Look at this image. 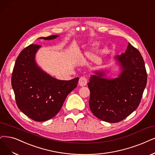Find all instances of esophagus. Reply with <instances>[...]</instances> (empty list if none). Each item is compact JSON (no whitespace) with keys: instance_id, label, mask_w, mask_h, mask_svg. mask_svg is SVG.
I'll return each mask as SVG.
<instances>
[{"instance_id":"34e87169","label":"esophagus","mask_w":155,"mask_h":155,"mask_svg":"<svg viewBox=\"0 0 155 155\" xmlns=\"http://www.w3.org/2000/svg\"><path fill=\"white\" fill-rule=\"evenodd\" d=\"M78 84L81 86H85V85H86L87 84V78H85V77H81L79 79Z\"/></svg>"}]
</instances>
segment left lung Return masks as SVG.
<instances>
[{"instance_id": "obj_1", "label": "left lung", "mask_w": 155, "mask_h": 155, "mask_svg": "<svg viewBox=\"0 0 155 155\" xmlns=\"http://www.w3.org/2000/svg\"><path fill=\"white\" fill-rule=\"evenodd\" d=\"M116 59L122 69L119 77L104 78V73L95 71L87 84L91 112L102 121L112 123L137 109L147 84L144 61L136 48L128 43L125 52Z\"/></svg>"}]
</instances>
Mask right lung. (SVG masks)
<instances>
[{"instance_id": "obj_1", "label": "right lung", "mask_w": 155, "mask_h": 155, "mask_svg": "<svg viewBox=\"0 0 155 155\" xmlns=\"http://www.w3.org/2000/svg\"><path fill=\"white\" fill-rule=\"evenodd\" d=\"M58 37L40 38L45 40ZM41 46L32 44L23 50L16 60L11 85L19 109L35 121H45L59 112L67 96L77 86L78 77L61 81L40 69L35 55Z\"/></svg>"}]
</instances>
